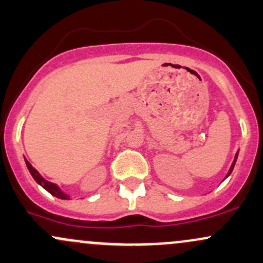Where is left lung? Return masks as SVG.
Returning a JSON list of instances; mask_svg holds the SVG:
<instances>
[{"instance_id": "left-lung-1", "label": "left lung", "mask_w": 263, "mask_h": 263, "mask_svg": "<svg viewBox=\"0 0 263 263\" xmlns=\"http://www.w3.org/2000/svg\"><path fill=\"white\" fill-rule=\"evenodd\" d=\"M236 160H237V155H236V157H235V161H233V163H232V166H231V168H230V171H229V174H227V176H230L231 175V172H232V170H233V167H235V163H236ZM226 176V177H227Z\"/></svg>"}]
</instances>
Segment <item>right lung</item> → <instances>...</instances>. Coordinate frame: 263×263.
<instances>
[{
	"instance_id": "1",
	"label": "right lung",
	"mask_w": 263,
	"mask_h": 263,
	"mask_svg": "<svg viewBox=\"0 0 263 263\" xmlns=\"http://www.w3.org/2000/svg\"><path fill=\"white\" fill-rule=\"evenodd\" d=\"M26 164H27L28 171H30V174L32 175V177L34 178V181H36V182L39 183V184H41V186L43 187V189L46 190V191L50 192L51 195L56 196L57 198H61V200H68V195H66V193H63V192L61 191V190H60L59 187H57L54 183L48 182V181H46L45 178H43L42 176L40 175L39 172H37V170L33 168L32 164L28 162L27 160H26Z\"/></svg>"
}]
</instances>
